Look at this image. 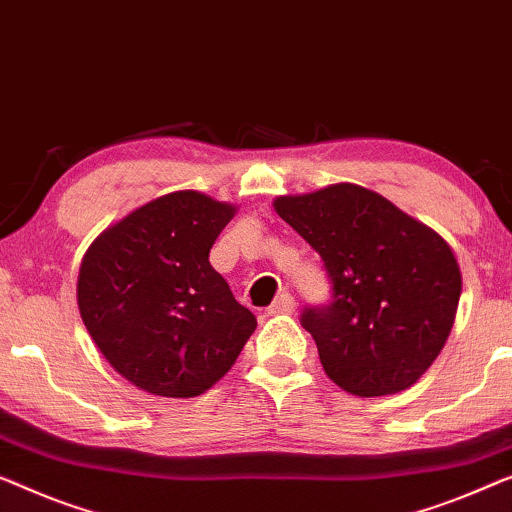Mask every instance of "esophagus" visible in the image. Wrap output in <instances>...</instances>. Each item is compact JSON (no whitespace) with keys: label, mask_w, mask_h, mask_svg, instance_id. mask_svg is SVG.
<instances>
[{"label":"esophagus","mask_w":512,"mask_h":512,"mask_svg":"<svg viewBox=\"0 0 512 512\" xmlns=\"http://www.w3.org/2000/svg\"><path fill=\"white\" fill-rule=\"evenodd\" d=\"M295 311V298L291 293H279L277 300L268 307L270 316H279V314H293Z\"/></svg>","instance_id":"34e87169"}]
</instances>
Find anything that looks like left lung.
<instances>
[{"label": "left lung", "mask_w": 512, "mask_h": 512, "mask_svg": "<svg viewBox=\"0 0 512 512\" xmlns=\"http://www.w3.org/2000/svg\"><path fill=\"white\" fill-rule=\"evenodd\" d=\"M274 210L328 272L330 300L300 314L325 374L358 397L416 383L446 344L462 295L448 242L358 184L281 196Z\"/></svg>", "instance_id": "8db88e82"}]
</instances>
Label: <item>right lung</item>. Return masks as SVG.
<instances>
[{
	"label": "right lung",
	"instance_id": "add662e5",
	"mask_svg": "<svg viewBox=\"0 0 512 512\" xmlns=\"http://www.w3.org/2000/svg\"><path fill=\"white\" fill-rule=\"evenodd\" d=\"M235 207L175 191L133 210L87 249L78 307L115 372L161 397H196L217 383L256 330L210 265Z\"/></svg>",
	"mask_w": 512,
	"mask_h": 512
}]
</instances>
